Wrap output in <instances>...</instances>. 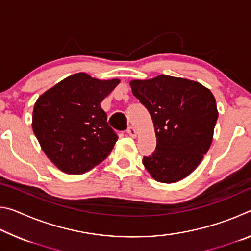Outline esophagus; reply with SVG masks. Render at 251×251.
I'll list each match as a JSON object with an SVG mask.
<instances>
[{
	"mask_svg": "<svg viewBox=\"0 0 251 251\" xmlns=\"http://www.w3.org/2000/svg\"><path fill=\"white\" fill-rule=\"evenodd\" d=\"M127 134H128L129 136H131V137H135L136 134H137V133H136V129L134 128L133 126H129L128 129H127Z\"/></svg>",
	"mask_w": 251,
	"mask_h": 251,
	"instance_id": "34e87169",
	"label": "esophagus"
}]
</instances>
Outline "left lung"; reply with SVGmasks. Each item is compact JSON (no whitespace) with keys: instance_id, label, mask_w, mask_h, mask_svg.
Here are the masks:
<instances>
[{"instance_id":"1","label":"left lung","mask_w":251,"mask_h":251,"mask_svg":"<svg viewBox=\"0 0 251 251\" xmlns=\"http://www.w3.org/2000/svg\"><path fill=\"white\" fill-rule=\"evenodd\" d=\"M129 84L155 127L156 150L144 157V166L159 182L184 179L211 145L218 118L215 96L201 83L168 75Z\"/></svg>"}]
</instances>
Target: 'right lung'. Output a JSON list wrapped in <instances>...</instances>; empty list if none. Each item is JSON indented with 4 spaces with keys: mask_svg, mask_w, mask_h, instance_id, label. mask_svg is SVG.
<instances>
[{
    "mask_svg": "<svg viewBox=\"0 0 251 251\" xmlns=\"http://www.w3.org/2000/svg\"><path fill=\"white\" fill-rule=\"evenodd\" d=\"M120 79L71 75L36 100L32 127L42 150L59 171L80 175L100 164L117 141L100 107Z\"/></svg>",
    "mask_w": 251,
    "mask_h": 251,
    "instance_id": "add662e5",
    "label": "right lung"
}]
</instances>
